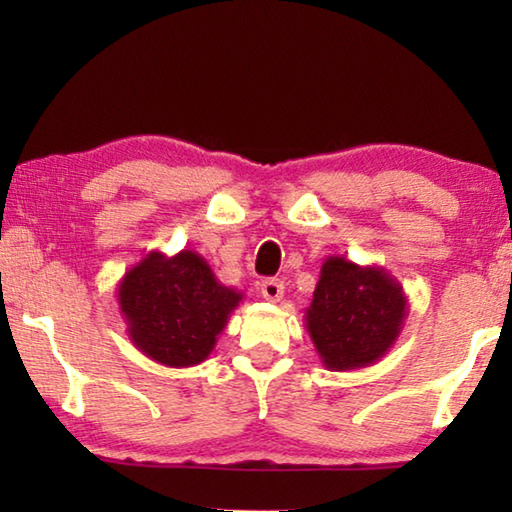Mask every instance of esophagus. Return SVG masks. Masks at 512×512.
I'll return each mask as SVG.
<instances>
[{
  "instance_id": "34e87169",
  "label": "esophagus",
  "mask_w": 512,
  "mask_h": 512,
  "mask_svg": "<svg viewBox=\"0 0 512 512\" xmlns=\"http://www.w3.org/2000/svg\"><path fill=\"white\" fill-rule=\"evenodd\" d=\"M259 291H262V298L268 302H277L284 296V282L277 280V277H271V280H264L259 284Z\"/></svg>"
}]
</instances>
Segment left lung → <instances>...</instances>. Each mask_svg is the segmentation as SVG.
Here are the masks:
<instances>
[{"label":"left lung","instance_id":"1","mask_svg":"<svg viewBox=\"0 0 512 512\" xmlns=\"http://www.w3.org/2000/svg\"><path fill=\"white\" fill-rule=\"evenodd\" d=\"M409 300L384 266H359L332 255L320 266L305 327L327 370H357L377 363L393 348Z\"/></svg>","mask_w":512,"mask_h":512}]
</instances>
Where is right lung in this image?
Instances as JSON below:
<instances>
[{
    "label": "right lung",
    "mask_w": 512,
    "mask_h": 512,
    "mask_svg": "<svg viewBox=\"0 0 512 512\" xmlns=\"http://www.w3.org/2000/svg\"><path fill=\"white\" fill-rule=\"evenodd\" d=\"M244 293L216 280L196 250L164 255L151 250L117 284L119 314L128 339L169 368H189L210 357Z\"/></svg>",
    "instance_id": "right-lung-1"
}]
</instances>
